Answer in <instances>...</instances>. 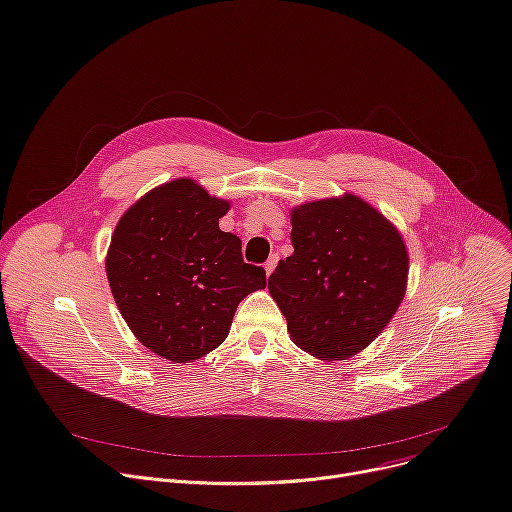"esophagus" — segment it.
<instances>
[{"mask_svg": "<svg viewBox=\"0 0 512 512\" xmlns=\"http://www.w3.org/2000/svg\"><path fill=\"white\" fill-rule=\"evenodd\" d=\"M278 261H280V255L278 253H274V255H269V259L265 261V274L267 276H271V271H274L276 269V265H278Z\"/></svg>", "mask_w": 512, "mask_h": 512, "instance_id": "obj_1", "label": "esophagus"}]
</instances>
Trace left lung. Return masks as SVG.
Returning a JSON list of instances; mask_svg holds the SVG:
<instances>
[{
	"instance_id": "obj_1",
	"label": "left lung",
	"mask_w": 512,
	"mask_h": 512,
	"mask_svg": "<svg viewBox=\"0 0 512 512\" xmlns=\"http://www.w3.org/2000/svg\"><path fill=\"white\" fill-rule=\"evenodd\" d=\"M294 253L267 280L292 342L319 360L362 352L397 313L410 255L401 232L354 193L290 212Z\"/></svg>"
}]
</instances>
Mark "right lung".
I'll list each match as a JSON object with an SVG mask.
<instances>
[{
    "label": "right lung",
    "instance_id": "right-lung-1",
    "mask_svg": "<svg viewBox=\"0 0 512 512\" xmlns=\"http://www.w3.org/2000/svg\"><path fill=\"white\" fill-rule=\"evenodd\" d=\"M230 201L193 179L154 187L121 216L107 278L131 333L173 364L218 348L236 306L265 288V269L243 261L241 238L220 230Z\"/></svg>",
    "mask_w": 512,
    "mask_h": 512
}]
</instances>
